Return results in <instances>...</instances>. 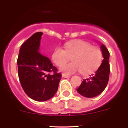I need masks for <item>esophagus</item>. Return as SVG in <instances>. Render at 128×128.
<instances>
[{
	"instance_id": "1",
	"label": "esophagus",
	"mask_w": 128,
	"mask_h": 128,
	"mask_svg": "<svg viewBox=\"0 0 128 128\" xmlns=\"http://www.w3.org/2000/svg\"><path fill=\"white\" fill-rule=\"evenodd\" d=\"M62 77H63V78H70V76H68V75H66V74H62Z\"/></svg>"
}]
</instances>
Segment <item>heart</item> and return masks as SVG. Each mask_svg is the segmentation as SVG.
<instances>
[{
  "label": "heart",
  "instance_id": "heart-1",
  "mask_svg": "<svg viewBox=\"0 0 128 128\" xmlns=\"http://www.w3.org/2000/svg\"><path fill=\"white\" fill-rule=\"evenodd\" d=\"M72 56V63L64 65L68 61V56ZM52 59L60 70L66 74L80 71L83 74L95 72L102 61V53L100 48L92 46L90 43L76 40L68 42L65 45V50L58 47L52 54Z\"/></svg>",
  "mask_w": 128,
  "mask_h": 128
}]
</instances>
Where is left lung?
Here are the masks:
<instances>
[{
  "label": "left lung",
  "mask_w": 128,
  "mask_h": 128,
  "mask_svg": "<svg viewBox=\"0 0 128 128\" xmlns=\"http://www.w3.org/2000/svg\"><path fill=\"white\" fill-rule=\"evenodd\" d=\"M100 48L104 58L101 65L95 74L86 80H83L81 85L77 89L78 93L86 98H94L102 93L108 82L110 71V52L102 44L100 46Z\"/></svg>",
  "instance_id": "left-lung-1"
}]
</instances>
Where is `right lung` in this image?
<instances>
[{
	"mask_svg": "<svg viewBox=\"0 0 128 128\" xmlns=\"http://www.w3.org/2000/svg\"><path fill=\"white\" fill-rule=\"evenodd\" d=\"M42 34L43 32H37L27 40L21 46L17 59L21 86L25 93L36 101L52 98L62 78L50 60L39 52Z\"/></svg>",
	"mask_w": 128,
	"mask_h": 128,
	"instance_id": "right-lung-1",
	"label": "right lung"
}]
</instances>
